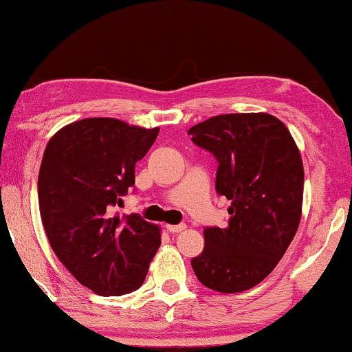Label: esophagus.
Instances as JSON below:
<instances>
[{"mask_svg":"<svg viewBox=\"0 0 352 352\" xmlns=\"http://www.w3.org/2000/svg\"><path fill=\"white\" fill-rule=\"evenodd\" d=\"M166 230L170 233H179L182 230H186L184 223H179V226H166Z\"/></svg>","mask_w":352,"mask_h":352,"instance_id":"esophagus-1","label":"esophagus"}]
</instances>
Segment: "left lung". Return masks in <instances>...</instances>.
Segmentation results:
<instances>
[{
    "label": "left lung",
    "instance_id": "left-lung-1",
    "mask_svg": "<svg viewBox=\"0 0 352 352\" xmlns=\"http://www.w3.org/2000/svg\"><path fill=\"white\" fill-rule=\"evenodd\" d=\"M217 160L216 190L230 200L228 226L206 227L205 249L192 258L203 286L236 294L263 281L297 233L303 162L287 130L267 113L222 114L188 130Z\"/></svg>",
    "mask_w": 352,
    "mask_h": 352
}]
</instances>
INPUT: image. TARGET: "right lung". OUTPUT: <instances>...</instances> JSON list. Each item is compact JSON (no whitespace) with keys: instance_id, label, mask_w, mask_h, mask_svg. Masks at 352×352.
<instances>
[{"instance_id":"add662e5","label":"right lung","mask_w":352,"mask_h":352,"mask_svg":"<svg viewBox=\"0 0 352 352\" xmlns=\"http://www.w3.org/2000/svg\"><path fill=\"white\" fill-rule=\"evenodd\" d=\"M159 129L111 117L63 126L45 146L38 177L39 212L55 256L95 294L133 292L160 246V227L113 208L135 186V165Z\"/></svg>"}]
</instances>
